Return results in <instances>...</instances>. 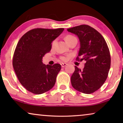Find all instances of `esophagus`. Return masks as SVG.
I'll return each mask as SVG.
<instances>
[{
    "mask_svg": "<svg viewBox=\"0 0 123 123\" xmlns=\"http://www.w3.org/2000/svg\"><path fill=\"white\" fill-rule=\"evenodd\" d=\"M67 64H66V63H62L61 64L62 67H64L65 66H67Z\"/></svg>",
    "mask_w": 123,
    "mask_h": 123,
    "instance_id": "1",
    "label": "esophagus"
}]
</instances>
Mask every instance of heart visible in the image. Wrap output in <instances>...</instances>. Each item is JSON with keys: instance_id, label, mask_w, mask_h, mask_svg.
Returning a JSON list of instances; mask_svg holds the SVG:
<instances>
[{"instance_id": "heart-1", "label": "heart", "mask_w": 123, "mask_h": 123, "mask_svg": "<svg viewBox=\"0 0 123 123\" xmlns=\"http://www.w3.org/2000/svg\"><path fill=\"white\" fill-rule=\"evenodd\" d=\"M75 38L74 36H72V35H67V36L65 37V40H66V41H68L69 40L72 39V38ZM60 59H61V60H65L67 59V58L65 56H61L60 57Z\"/></svg>"}]
</instances>
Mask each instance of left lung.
<instances>
[{
    "mask_svg": "<svg viewBox=\"0 0 123 123\" xmlns=\"http://www.w3.org/2000/svg\"><path fill=\"white\" fill-rule=\"evenodd\" d=\"M67 31L77 35L80 40L76 60L86 62L82 70L75 66L71 77L72 86L82 93H93L103 85L110 70L111 57L106 42L97 30L88 25L75 26Z\"/></svg>",
    "mask_w": 123,
    "mask_h": 123,
    "instance_id": "8db88e82",
    "label": "left lung"
}]
</instances>
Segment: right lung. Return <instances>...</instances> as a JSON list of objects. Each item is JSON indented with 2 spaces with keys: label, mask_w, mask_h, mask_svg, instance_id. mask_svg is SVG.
<instances>
[{
  "label": "right lung",
  "mask_w": 123,
  "mask_h": 123,
  "mask_svg": "<svg viewBox=\"0 0 123 123\" xmlns=\"http://www.w3.org/2000/svg\"><path fill=\"white\" fill-rule=\"evenodd\" d=\"M64 30L34 28L18 41L13 57V67L20 83L31 93H45L55 85L61 65H46L42 59L51 50L52 42Z\"/></svg>",
  "instance_id": "right-lung-1"
}]
</instances>
